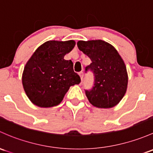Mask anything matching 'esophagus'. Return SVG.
I'll return each mask as SVG.
<instances>
[{
  "instance_id": "obj_1",
  "label": "esophagus",
  "mask_w": 153,
  "mask_h": 153,
  "mask_svg": "<svg viewBox=\"0 0 153 153\" xmlns=\"http://www.w3.org/2000/svg\"><path fill=\"white\" fill-rule=\"evenodd\" d=\"M79 75H80V77H81V79L82 81V80H83V72H79Z\"/></svg>"
}]
</instances>
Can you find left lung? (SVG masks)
Listing matches in <instances>:
<instances>
[{
    "instance_id": "8db88e82",
    "label": "left lung",
    "mask_w": 153,
    "mask_h": 153,
    "mask_svg": "<svg viewBox=\"0 0 153 153\" xmlns=\"http://www.w3.org/2000/svg\"><path fill=\"white\" fill-rule=\"evenodd\" d=\"M80 51L91 59L85 72H93L94 84L85 89L91 105L108 108L119 103L128 86V73L123 59L111 45L102 40L78 41Z\"/></svg>"
}]
</instances>
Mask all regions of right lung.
<instances>
[{
	"label": "right lung",
	"mask_w": 153,
	"mask_h": 153,
	"mask_svg": "<svg viewBox=\"0 0 153 153\" xmlns=\"http://www.w3.org/2000/svg\"><path fill=\"white\" fill-rule=\"evenodd\" d=\"M75 45L73 40L46 42L25 64L22 86L34 105L43 108L59 105L70 86L79 84L81 78L74 72L72 62L64 59Z\"/></svg>",
	"instance_id": "obj_1"
}]
</instances>
